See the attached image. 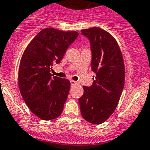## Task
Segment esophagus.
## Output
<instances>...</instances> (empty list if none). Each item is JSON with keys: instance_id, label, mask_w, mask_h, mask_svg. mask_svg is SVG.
<instances>
[{"instance_id": "obj_1", "label": "esophagus", "mask_w": 150, "mask_h": 150, "mask_svg": "<svg viewBox=\"0 0 150 150\" xmlns=\"http://www.w3.org/2000/svg\"><path fill=\"white\" fill-rule=\"evenodd\" d=\"M71 85H72V86H73V85H76V84H78V82L77 81H71Z\"/></svg>"}]
</instances>
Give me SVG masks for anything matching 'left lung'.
Masks as SVG:
<instances>
[{
	"label": "left lung",
	"mask_w": 150,
	"mask_h": 150,
	"mask_svg": "<svg viewBox=\"0 0 150 150\" xmlns=\"http://www.w3.org/2000/svg\"><path fill=\"white\" fill-rule=\"evenodd\" d=\"M90 42L92 72L91 86H83L78 99L82 117L88 122L100 124L115 111L122 93L125 79L123 56L115 39L99 27L81 30ZM94 77V76H93Z\"/></svg>",
	"instance_id": "8db88e82"
}]
</instances>
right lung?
<instances>
[{
	"label": "right lung",
	"instance_id": "right-lung-1",
	"mask_svg": "<svg viewBox=\"0 0 150 150\" xmlns=\"http://www.w3.org/2000/svg\"><path fill=\"white\" fill-rule=\"evenodd\" d=\"M78 36L77 32L43 29L24 50L18 70L21 94L33 114L44 121L61 115L70 82L50 73L60 64L68 47Z\"/></svg>",
	"mask_w": 150,
	"mask_h": 150
}]
</instances>
